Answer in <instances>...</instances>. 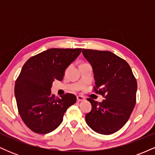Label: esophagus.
Masks as SVG:
<instances>
[{
  "mask_svg": "<svg viewBox=\"0 0 155 155\" xmlns=\"http://www.w3.org/2000/svg\"><path fill=\"white\" fill-rule=\"evenodd\" d=\"M76 100H77V102H80V101H82L84 100V97H82V96H77L76 97Z\"/></svg>",
  "mask_w": 155,
  "mask_h": 155,
  "instance_id": "1",
  "label": "esophagus"
}]
</instances>
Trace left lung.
I'll use <instances>...</instances> for the list:
<instances>
[{"label": "left lung", "instance_id": "1", "mask_svg": "<svg viewBox=\"0 0 155 155\" xmlns=\"http://www.w3.org/2000/svg\"><path fill=\"white\" fill-rule=\"evenodd\" d=\"M93 69V91L101 95V103L91 98L92 110L85 116L90 128L110 135L120 130L130 117L136 103L137 81L129 64L108 51L82 49Z\"/></svg>", "mask_w": 155, "mask_h": 155}]
</instances>
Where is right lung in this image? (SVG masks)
I'll return each instance as SVG.
<instances>
[{"instance_id":"1","label":"right lung","mask_w":155,"mask_h":155,"mask_svg":"<svg viewBox=\"0 0 155 155\" xmlns=\"http://www.w3.org/2000/svg\"><path fill=\"white\" fill-rule=\"evenodd\" d=\"M81 49H49L31 57L16 79L15 94L19 115L33 132L46 134L61 124L76 97L65 93L51 94V84L62 81L66 68L76 60Z\"/></svg>"}]
</instances>
